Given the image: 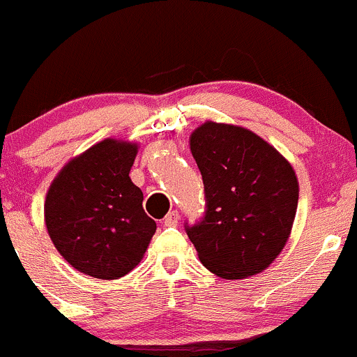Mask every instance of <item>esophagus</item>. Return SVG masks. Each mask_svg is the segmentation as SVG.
Returning <instances> with one entry per match:
<instances>
[{
    "instance_id": "esophagus-1",
    "label": "esophagus",
    "mask_w": 357,
    "mask_h": 357,
    "mask_svg": "<svg viewBox=\"0 0 357 357\" xmlns=\"http://www.w3.org/2000/svg\"><path fill=\"white\" fill-rule=\"evenodd\" d=\"M178 222H179L178 211H169V213H167L166 217H164V220H162V223L166 227H176V225H178Z\"/></svg>"
}]
</instances>
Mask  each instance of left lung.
Listing matches in <instances>:
<instances>
[{
  "label": "left lung",
  "mask_w": 357,
  "mask_h": 357,
  "mask_svg": "<svg viewBox=\"0 0 357 357\" xmlns=\"http://www.w3.org/2000/svg\"><path fill=\"white\" fill-rule=\"evenodd\" d=\"M205 211L185 223L199 261L225 280L261 273L287 244L298 206L295 171L248 128L206 121L191 134Z\"/></svg>",
  "instance_id": "8db88e82"
}]
</instances>
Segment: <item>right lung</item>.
Wrapping results in <instances>:
<instances>
[{"mask_svg": "<svg viewBox=\"0 0 357 357\" xmlns=\"http://www.w3.org/2000/svg\"><path fill=\"white\" fill-rule=\"evenodd\" d=\"M137 146L107 139L66 164L45 198V225L77 271L119 280L139 264L155 232L132 183Z\"/></svg>", "mask_w": 357, "mask_h": 357, "instance_id": "add662e5", "label": "right lung"}]
</instances>
